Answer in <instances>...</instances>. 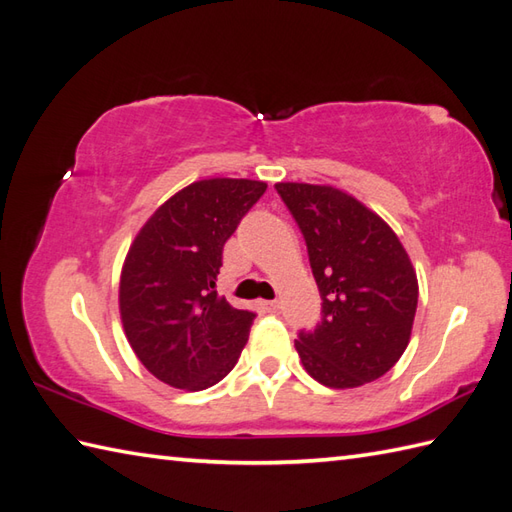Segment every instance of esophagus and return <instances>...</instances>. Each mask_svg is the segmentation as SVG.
I'll return each instance as SVG.
<instances>
[{
	"label": "esophagus",
	"mask_w": 512,
	"mask_h": 512,
	"mask_svg": "<svg viewBox=\"0 0 512 512\" xmlns=\"http://www.w3.org/2000/svg\"><path fill=\"white\" fill-rule=\"evenodd\" d=\"M262 306H264L266 312H277V310H279V301H277V299H275V301H264Z\"/></svg>",
	"instance_id": "obj_1"
}]
</instances>
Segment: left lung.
<instances>
[{
	"label": "left lung",
	"mask_w": 512,
	"mask_h": 512,
	"mask_svg": "<svg viewBox=\"0 0 512 512\" xmlns=\"http://www.w3.org/2000/svg\"><path fill=\"white\" fill-rule=\"evenodd\" d=\"M308 246L321 321L299 332L306 372L332 389L387 374L407 350L418 277L391 226L350 193L328 184L277 182Z\"/></svg>",
	"instance_id": "1"
}]
</instances>
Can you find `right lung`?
<instances>
[{
    "mask_svg": "<svg viewBox=\"0 0 512 512\" xmlns=\"http://www.w3.org/2000/svg\"><path fill=\"white\" fill-rule=\"evenodd\" d=\"M268 184L198 180L158 206L125 257L118 308L138 361L184 391L213 387L231 372L255 312L217 297L222 248Z\"/></svg>",
    "mask_w": 512,
    "mask_h": 512,
    "instance_id": "add662e5",
    "label": "right lung"
}]
</instances>
